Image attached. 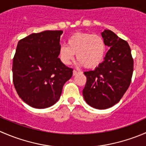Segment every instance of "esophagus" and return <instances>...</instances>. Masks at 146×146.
Wrapping results in <instances>:
<instances>
[{"instance_id":"esophagus-1","label":"esophagus","mask_w":146,"mask_h":146,"mask_svg":"<svg viewBox=\"0 0 146 146\" xmlns=\"http://www.w3.org/2000/svg\"><path fill=\"white\" fill-rule=\"evenodd\" d=\"M78 73H79L78 71H77V70H73V76H76V75H77Z\"/></svg>"}]
</instances>
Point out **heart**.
<instances>
[{
  "label": "heart",
  "mask_w": 146,
  "mask_h": 146,
  "mask_svg": "<svg viewBox=\"0 0 146 146\" xmlns=\"http://www.w3.org/2000/svg\"><path fill=\"white\" fill-rule=\"evenodd\" d=\"M106 44L100 35L88 32H76L67 40V45L60 46L58 55L64 65H70L75 54L78 64L88 68H94L103 61Z\"/></svg>",
  "instance_id": "obj_1"
}]
</instances>
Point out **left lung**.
Instances as JSON below:
<instances>
[{
    "label": "left lung",
    "instance_id": "8db88e82",
    "mask_svg": "<svg viewBox=\"0 0 146 146\" xmlns=\"http://www.w3.org/2000/svg\"><path fill=\"white\" fill-rule=\"evenodd\" d=\"M102 36L110 48L95 70L84 72L87 82L82 95L90 106L105 110L118 103L129 88L133 59L126 41L109 29L102 32Z\"/></svg>",
    "mask_w": 146,
    "mask_h": 146
}]
</instances>
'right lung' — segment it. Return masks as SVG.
<instances>
[{
  "mask_svg": "<svg viewBox=\"0 0 146 146\" xmlns=\"http://www.w3.org/2000/svg\"><path fill=\"white\" fill-rule=\"evenodd\" d=\"M63 31L31 34L19 41L13 62V81L20 98L37 109L49 107L59 100L73 68L58 58Z\"/></svg>",
  "mask_w": 146,
  "mask_h": 146,
  "instance_id": "obj_1",
  "label": "right lung"
}]
</instances>
